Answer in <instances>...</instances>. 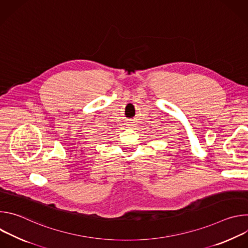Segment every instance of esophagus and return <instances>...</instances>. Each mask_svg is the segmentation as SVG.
<instances>
[{
	"mask_svg": "<svg viewBox=\"0 0 248 248\" xmlns=\"http://www.w3.org/2000/svg\"><path fill=\"white\" fill-rule=\"evenodd\" d=\"M130 125H131V124H128V126H129V127H130Z\"/></svg>",
	"mask_w": 248,
	"mask_h": 248,
	"instance_id": "1",
	"label": "esophagus"
}]
</instances>
